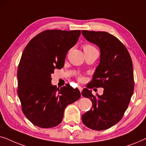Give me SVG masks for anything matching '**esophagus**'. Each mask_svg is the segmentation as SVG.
Wrapping results in <instances>:
<instances>
[{"instance_id":"34e87169","label":"esophagus","mask_w":146,"mask_h":146,"mask_svg":"<svg viewBox=\"0 0 146 146\" xmlns=\"http://www.w3.org/2000/svg\"><path fill=\"white\" fill-rule=\"evenodd\" d=\"M78 89H79V90H80V93H81L82 91V87L79 86V87H78Z\"/></svg>"}]
</instances>
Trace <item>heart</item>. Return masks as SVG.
Listing matches in <instances>:
<instances>
[{"instance_id": "b5f03b06", "label": "heart", "mask_w": 146, "mask_h": 146, "mask_svg": "<svg viewBox=\"0 0 146 146\" xmlns=\"http://www.w3.org/2000/svg\"><path fill=\"white\" fill-rule=\"evenodd\" d=\"M83 50L84 52H90L94 50H96V48L95 47H94L91 44H84L83 46Z\"/></svg>"}]
</instances>
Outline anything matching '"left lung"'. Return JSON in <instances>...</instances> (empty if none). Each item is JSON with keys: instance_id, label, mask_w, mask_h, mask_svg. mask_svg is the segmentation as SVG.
Segmentation results:
<instances>
[{"instance_id": "left-lung-1", "label": "left lung", "mask_w": 146, "mask_h": 146, "mask_svg": "<svg viewBox=\"0 0 146 146\" xmlns=\"http://www.w3.org/2000/svg\"><path fill=\"white\" fill-rule=\"evenodd\" d=\"M84 37L100 50V63L88 88L103 87L102 95L94 97L87 88L84 97L90 99L92 109L82 116L86 126L94 130H104L122 118L133 92L134 81L132 61L125 46L106 32L82 31Z\"/></svg>"}]
</instances>
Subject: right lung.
<instances>
[{
    "label": "right lung",
    "mask_w": 146,
    "mask_h": 146,
    "mask_svg": "<svg viewBox=\"0 0 146 146\" xmlns=\"http://www.w3.org/2000/svg\"><path fill=\"white\" fill-rule=\"evenodd\" d=\"M81 31L48 30L29 42L18 68V95L24 114L42 128L56 126L68 105L80 98L70 84L57 88L51 84L54 69L64 65L67 52L78 40Z\"/></svg>",
    "instance_id": "1"
}]
</instances>
